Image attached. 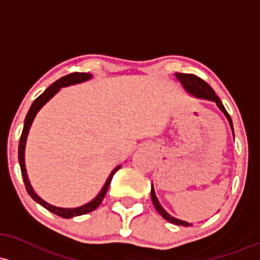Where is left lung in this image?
<instances>
[{"mask_svg": "<svg viewBox=\"0 0 260 260\" xmlns=\"http://www.w3.org/2000/svg\"><path fill=\"white\" fill-rule=\"evenodd\" d=\"M175 76H176V79L181 82V85L184 86L185 90H186L189 93H191V95H193L195 98L210 100V101L216 102V105H217L219 110H221L222 112L224 113V116L227 117V119H228V122H230V125H231V128H232V132H233V123H232V119H231V116L228 115L226 108H224L223 105H222L221 100L218 99V96L216 95L215 91L211 88V86L207 84L206 81H204L202 79H200L199 76L192 75V74L176 73ZM233 136H235V132H233ZM150 196H152V201H153L154 206H155L156 211L160 213V216L162 218H165L167 221L172 222V223H174V224H179V226H190L191 223H189V222H185V221H181V219L173 217V216H170L167 211L162 209L161 205L159 204L158 199H156L155 191H154L153 185H152V190H150Z\"/></svg>", "mask_w": 260, "mask_h": 260, "instance_id": "1", "label": "left lung"}]
</instances>
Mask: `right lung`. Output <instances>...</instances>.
<instances>
[{
	"instance_id": "right-lung-1",
	"label": "right lung",
	"mask_w": 260,
	"mask_h": 260,
	"mask_svg": "<svg viewBox=\"0 0 260 260\" xmlns=\"http://www.w3.org/2000/svg\"><path fill=\"white\" fill-rule=\"evenodd\" d=\"M91 78H92V75H91V74H87V73H73V74H69V75H67V76H62V78L56 80L54 84H51L50 86L48 87L41 96H39V98H37L36 100H34L32 106H30L29 111H28L27 116H25L24 127H23V131H22L21 139H19L18 161H19V167H21L22 178H23V181L25 185V190H27V192L29 193L30 198H32L36 202H38L39 205H42L44 209H47L48 211H50V212L55 213V215L60 216V217H64V218H70V217H75V216L85 215V213H88V212H91V211L98 209V207L100 206V204L102 202V200H104L105 195H106L108 186H110L113 175H115V173L121 167H117L112 170V173H111L110 176H108L107 181L105 182L102 190L100 191L99 195L96 196L92 201H90L88 204L84 205V206L76 207V209H61V207H56V206H53V205H49L48 202H45L44 200H42L36 192H34L32 185H30V182H29V179H28L27 170H25V164H24L25 142H27V136H28V132H29L30 125H32L34 117H36L37 113H38V111L41 110V108L44 106V105L47 104V102L49 101V100L53 98V96L55 95L59 90H60V87L69 86V85H74V84H79V82L86 81V80L91 79Z\"/></svg>"
}]
</instances>
